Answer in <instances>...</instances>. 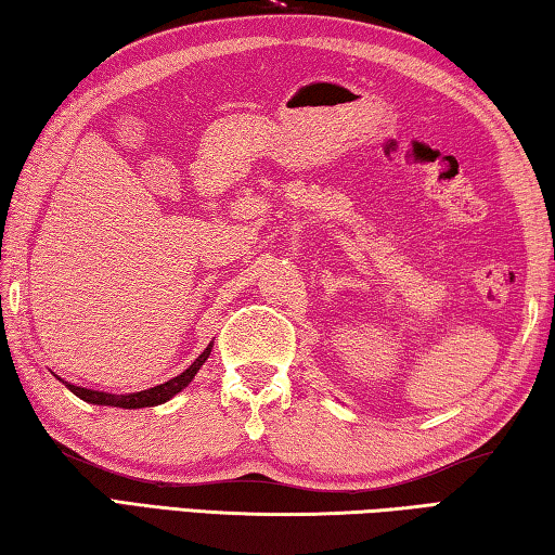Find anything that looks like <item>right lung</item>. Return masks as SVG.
Returning a JSON list of instances; mask_svg holds the SVG:
<instances>
[{
	"label": "right lung",
	"mask_w": 555,
	"mask_h": 555,
	"mask_svg": "<svg viewBox=\"0 0 555 555\" xmlns=\"http://www.w3.org/2000/svg\"><path fill=\"white\" fill-rule=\"evenodd\" d=\"M214 341L204 348V351L194 358V363L188 367V371H182L178 377H172V380L163 383V385H155L149 387V390H141V392H129V395H112V392H102V390H90V387H80V385H73V383H65L67 390L73 395L80 397V400L90 402V404H102V406H121V410H141V406H158L163 402L172 400L175 395L182 392L184 387H188L194 375L199 373V367L207 363V358L211 353ZM61 380V377H57Z\"/></svg>",
	"instance_id": "obj_1"
}]
</instances>
